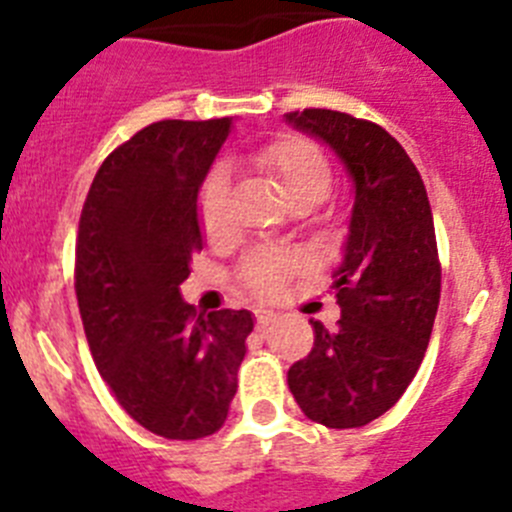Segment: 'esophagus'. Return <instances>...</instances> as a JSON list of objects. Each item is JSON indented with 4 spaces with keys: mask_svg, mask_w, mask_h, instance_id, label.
I'll return each mask as SVG.
<instances>
[{
    "mask_svg": "<svg viewBox=\"0 0 512 512\" xmlns=\"http://www.w3.org/2000/svg\"><path fill=\"white\" fill-rule=\"evenodd\" d=\"M274 320H277V312L274 310H256V323H259V328H266Z\"/></svg>",
    "mask_w": 512,
    "mask_h": 512,
    "instance_id": "esophagus-1",
    "label": "esophagus"
}]
</instances>
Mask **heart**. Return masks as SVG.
I'll return each mask as SVG.
<instances>
[{
  "mask_svg": "<svg viewBox=\"0 0 512 512\" xmlns=\"http://www.w3.org/2000/svg\"><path fill=\"white\" fill-rule=\"evenodd\" d=\"M246 164L259 176H264L271 187L282 194L292 210H312L323 202L333 184L328 158L318 143L302 135H279L246 156ZM228 194L230 184L223 169H212L205 176L197 197V217L202 233L217 241L228 233ZM297 266L287 259H253L243 269V284L248 292L259 297H274L287 287L289 277Z\"/></svg>",
  "mask_w": 512,
  "mask_h": 512,
  "instance_id": "1",
  "label": "heart"
}]
</instances>
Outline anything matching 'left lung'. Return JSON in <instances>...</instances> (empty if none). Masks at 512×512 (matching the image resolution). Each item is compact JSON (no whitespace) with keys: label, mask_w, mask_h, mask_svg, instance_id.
Here are the masks:
<instances>
[{"label":"left lung","mask_w":512,"mask_h":512,"mask_svg":"<svg viewBox=\"0 0 512 512\" xmlns=\"http://www.w3.org/2000/svg\"><path fill=\"white\" fill-rule=\"evenodd\" d=\"M323 140L354 182V210L336 269L338 328H315L312 351L289 366L302 413L325 428H361L395 405L418 374L441 300L436 228L425 184L405 148L369 120L336 110L289 112Z\"/></svg>","instance_id":"8db88e82"}]
</instances>
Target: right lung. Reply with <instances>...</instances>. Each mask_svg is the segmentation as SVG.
I'll return each instance as SVG.
<instances>
[{
    "label": "right lung",
    "instance_id": "right-lung-1",
    "mask_svg": "<svg viewBox=\"0 0 512 512\" xmlns=\"http://www.w3.org/2000/svg\"><path fill=\"white\" fill-rule=\"evenodd\" d=\"M233 120H161L104 158L76 238V300L94 364L156 436L220 431L253 330L248 310L197 315L179 284L202 251L197 197Z\"/></svg>",
    "mask_w": 512,
    "mask_h": 512
}]
</instances>
